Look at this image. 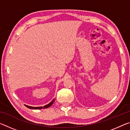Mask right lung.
Listing matches in <instances>:
<instances>
[{
    "label": "right lung",
    "instance_id": "right-lung-1",
    "mask_svg": "<svg viewBox=\"0 0 130 130\" xmlns=\"http://www.w3.org/2000/svg\"><path fill=\"white\" fill-rule=\"evenodd\" d=\"M54 100L55 99H54L51 102H50V103H49V104L45 105V106L43 107H31V106H29V105H26L25 104V106L26 107L30 109H42V108H49V107L51 106V105L53 104V103L54 102Z\"/></svg>",
    "mask_w": 130,
    "mask_h": 130
}]
</instances>
